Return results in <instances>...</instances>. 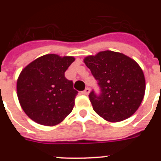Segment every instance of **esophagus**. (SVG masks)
Segmentation results:
<instances>
[{
	"label": "esophagus",
	"mask_w": 161,
	"mask_h": 161,
	"mask_svg": "<svg viewBox=\"0 0 161 161\" xmlns=\"http://www.w3.org/2000/svg\"><path fill=\"white\" fill-rule=\"evenodd\" d=\"M90 89L87 87V88L85 89V90L82 91V94H83V95H88V94L90 93Z\"/></svg>",
	"instance_id": "esophagus-1"
}]
</instances>
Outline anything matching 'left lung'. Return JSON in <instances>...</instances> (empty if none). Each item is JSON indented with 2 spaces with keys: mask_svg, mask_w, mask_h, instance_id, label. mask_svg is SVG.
I'll list each match as a JSON object with an SVG mask.
<instances>
[{
  "mask_svg": "<svg viewBox=\"0 0 161 161\" xmlns=\"http://www.w3.org/2000/svg\"><path fill=\"white\" fill-rule=\"evenodd\" d=\"M98 82L99 95L93 90L89 97L92 108L106 121L127 119L140 106L146 90L143 71L133 59L118 52L105 50L84 59Z\"/></svg>",
  "mask_w": 161,
  "mask_h": 161,
  "instance_id": "1",
  "label": "left lung"
}]
</instances>
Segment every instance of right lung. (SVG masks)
<instances>
[{
  "label": "right lung",
  "mask_w": 161,
  "mask_h": 161,
  "mask_svg": "<svg viewBox=\"0 0 161 161\" xmlns=\"http://www.w3.org/2000/svg\"><path fill=\"white\" fill-rule=\"evenodd\" d=\"M75 58L54 53L40 57L21 71L17 95L24 112L40 125L53 126L72 111L78 91L64 76Z\"/></svg>",
  "instance_id": "add662e5"
}]
</instances>
